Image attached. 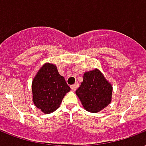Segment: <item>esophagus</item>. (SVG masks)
<instances>
[{
	"label": "esophagus",
	"instance_id": "obj_1",
	"mask_svg": "<svg viewBox=\"0 0 146 146\" xmlns=\"http://www.w3.org/2000/svg\"><path fill=\"white\" fill-rule=\"evenodd\" d=\"M78 83H75L74 84L71 86V89H72L73 91H74L77 88H78Z\"/></svg>",
	"mask_w": 146,
	"mask_h": 146
}]
</instances>
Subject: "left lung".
<instances>
[{
    "label": "left lung",
    "mask_w": 146,
    "mask_h": 146,
    "mask_svg": "<svg viewBox=\"0 0 146 146\" xmlns=\"http://www.w3.org/2000/svg\"><path fill=\"white\" fill-rule=\"evenodd\" d=\"M113 86L98 68L86 72L83 81L75 94L84 109L91 113H98L110 104Z\"/></svg>",
    "instance_id": "left-lung-1"
}]
</instances>
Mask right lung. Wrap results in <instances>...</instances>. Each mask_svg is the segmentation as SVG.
I'll list each match as a JSON object with an SVG mask.
<instances>
[{"label": "right lung", "mask_w": 146, "mask_h": 146, "mask_svg": "<svg viewBox=\"0 0 146 146\" xmlns=\"http://www.w3.org/2000/svg\"><path fill=\"white\" fill-rule=\"evenodd\" d=\"M70 91L65 78L59 74L56 65L52 63L44 64L33 80V104L46 114L56 110Z\"/></svg>", "instance_id": "right-lung-1"}]
</instances>
